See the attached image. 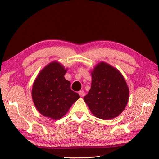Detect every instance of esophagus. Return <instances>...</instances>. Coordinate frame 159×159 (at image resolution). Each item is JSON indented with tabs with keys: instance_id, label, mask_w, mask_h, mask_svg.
<instances>
[{
	"instance_id": "34e87169",
	"label": "esophagus",
	"mask_w": 159,
	"mask_h": 159,
	"mask_svg": "<svg viewBox=\"0 0 159 159\" xmlns=\"http://www.w3.org/2000/svg\"><path fill=\"white\" fill-rule=\"evenodd\" d=\"M79 94L81 97H83L84 96H85V92H84L83 91H80V92H79Z\"/></svg>"
}]
</instances>
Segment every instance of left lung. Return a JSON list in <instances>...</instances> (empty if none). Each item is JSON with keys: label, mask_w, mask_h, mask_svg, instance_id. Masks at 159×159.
Returning <instances> with one entry per match:
<instances>
[{"label": "left lung", "mask_w": 159, "mask_h": 159, "mask_svg": "<svg viewBox=\"0 0 159 159\" xmlns=\"http://www.w3.org/2000/svg\"><path fill=\"white\" fill-rule=\"evenodd\" d=\"M91 74L92 87L83 98L91 112L102 120L120 116L129 99V89L122 74L104 61L98 63Z\"/></svg>", "instance_id": "1"}]
</instances>
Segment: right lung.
Here are the masks:
<instances>
[{
  "label": "right lung",
  "instance_id": "1",
  "mask_svg": "<svg viewBox=\"0 0 159 159\" xmlns=\"http://www.w3.org/2000/svg\"><path fill=\"white\" fill-rule=\"evenodd\" d=\"M67 68L54 61L40 71L32 87L33 103L39 113L59 120L67 113L80 96L70 89L71 83L64 75Z\"/></svg>",
  "mask_w": 159,
  "mask_h": 159
}]
</instances>
